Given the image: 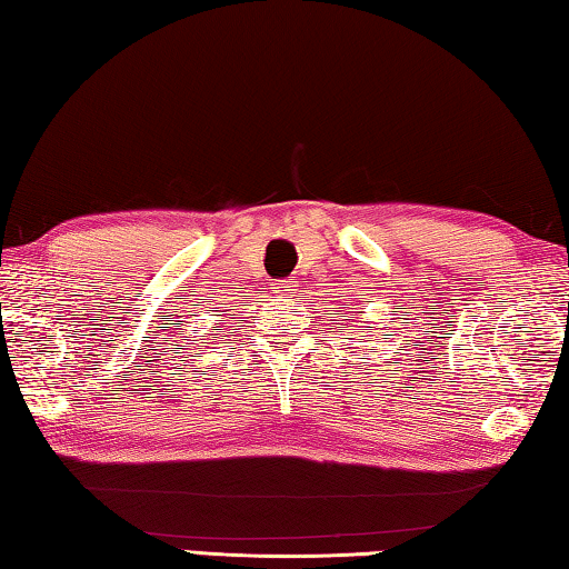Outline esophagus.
<instances>
[{
  "instance_id": "obj_1",
  "label": "esophagus",
  "mask_w": 569,
  "mask_h": 569,
  "mask_svg": "<svg viewBox=\"0 0 569 569\" xmlns=\"http://www.w3.org/2000/svg\"><path fill=\"white\" fill-rule=\"evenodd\" d=\"M276 288L281 293H293L296 291V281H293V278H286V281H278Z\"/></svg>"
}]
</instances>
